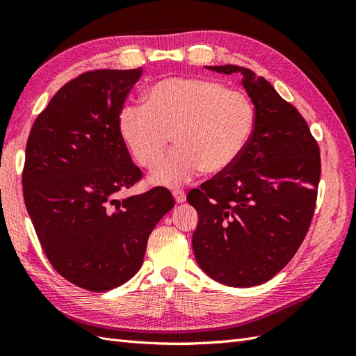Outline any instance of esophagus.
<instances>
[{
	"label": "esophagus",
	"mask_w": 356,
	"mask_h": 356,
	"mask_svg": "<svg viewBox=\"0 0 356 356\" xmlns=\"http://www.w3.org/2000/svg\"><path fill=\"white\" fill-rule=\"evenodd\" d=\"M172 195H174V200H176V203H184L186 199L185 191H182V190H174Z\"/></svg>",
	"instance_id": "1"
}]
</instances>
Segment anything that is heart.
<instances>
[{"label":"heart","instance_id":"obj_1","mask_svg":"<svg viewBox=\"0 0 356 356\" xmlns=\"http://www.w3.org/2000/svg\"><path fill=\"white\" fill-rule=\"evenodd\" d=\"M255 127L249 96L205 78H166L145 95V105H125L119 130L134 161L153 170L172 136L174 153L151 174V182L179 186L202 171L220 174L243 153Z\"/></svg>","mask_w":356,"mask_h":356}]
</instances>
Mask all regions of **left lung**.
Instances as JSON below:
<instances>
[{
    "label": "left lung",
    "mask_w": 356,
    "mask_h": 356,
    "mask_svg": "<svg viewBox=\"0 0 356 356\" xmlns=\"http://www.w3.org/2000/svg\"><path fill=\"white\" fill-rule=\"evenodd\" d=\"M208 69L243 76L255 127L228 170L188 193L199 214L193 249L216 282L251 287L277 275L303 243L320 184V148L300 111L266 79L238 65Z\"/></svg>",
    "instance_id": "obj_1"
}]
</instances>
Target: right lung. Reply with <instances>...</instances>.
I'll list each match as a JSON object with an SVG mask.
<instances>
[{
  "mask_svg": "<svg viewBox=\"0 0 356 356\" xmlns=\"http://www.w3.org/2000/svg\"><path fill=\"white\" fill-rule=\"evenodd\" d=\"M142 74L92 70L67 82L32 125L22 193L42 251L59 275L105 292L142 266L147 241L174 207L156 186L119 200L142 179L119 130V113Z\"/></svg>",
  "mask_w": 356,
  "mask_h": 356,
  "instance_id": "1",
  "label": "right lung"
}]
</instances>
